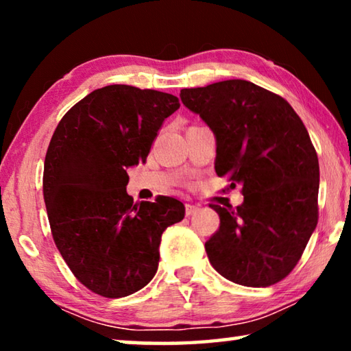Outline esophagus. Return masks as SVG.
<instances>
[{
  "instance_id": "34e87169",
  "label": "esophagus",
  "mask_w": 351,
  "mask_h": 351,
  "mask_svg": "<svg viewBox=\"0 0 351 351\" xmlns=\"http://www.w3.org/2000/svg\"><path fill=\"white\" fill-rule=\"evenodd\" d=\"M198 210H199L198 206H195V204H186V215H187V217L195 215V213H197Z\"/></svg>"
}]
</instances>
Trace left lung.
Segmentation results:
<instances>
[{
	"label": "left lung",
	"mask_w": 351,
	"mask_h": 351,
	"mask_svg": "<svg viewBox=\"0 0 351 351\" xmlns=\"http://www.w3.org/2000/svg\"><path fill=\"white\" fill-rule=\"evenodd\" d=\"M180 97L217 139L215 171L243 187V204H210L219 229L206 241L228 280L260 288L287 277L317 226L319 161L287 100L235 79L186 88Z\"/></svg>",
	"instance_id": "1"
}]
</instances>
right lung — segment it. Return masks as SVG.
<instances>
[{"mask_svg":"<svg viewBox=\"0 0 351 351\" xmlns=\"http://www.w3.org/2000/svg\"><path fill=\"white\" fill-rule=\"evenodd\" d=\"M180 108L167 93L108 85L77 102L47 147L43 197L63 260L88 289L117 299L158 271L159 245L184 218L170 197L133 203L127 169L145 162L162 122Z\"/></svg>","mask_w":351,"mask_h":351,"instance_id":"right-lung-1","label":"right lung"}]
</instances>
